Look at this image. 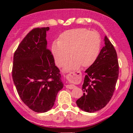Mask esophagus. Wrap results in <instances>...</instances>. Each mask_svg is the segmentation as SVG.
I'll return each mask as SVG.
<instances>
[{"label":"esophagus","instance_id":"34e87169","mask_svg":"<svg viewBox=\"0 0 133 133\" xmlns=\"http://www.w3.org/2000/svg\"><path fill=\"white\" fill-rule=\"evenodd\" d=\"M76 75V73H74V72H70V73H69L67 76H68V78H73ZM66 88H68V89H74V88H75V85H72V84L71 85H67Z\"/></svg>","mask_w":133,"mask_h":133}]
</instances>
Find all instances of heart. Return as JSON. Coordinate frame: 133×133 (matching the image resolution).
<instances>
[{
	"mask_svg": "<svg viewBox=\"0 0 133 133\" xmlns=\"http://www.w3.org/2000/svg\"><path fill=\"white\" fill-rule=\"evenodd\" d=\"M101 38L98 32L85 28L71 29L62 33L58 42H54L51 53L56 64L64 65L70 57V61L65 65L66 69H75L81 65L88 68L94 64L99 55Z\"/></svg>",
	"mask_w": 133,
	"mask_h": 133,
	"instance_id": "obj_1",
	"label": "heart"
}]
</instances>
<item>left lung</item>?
I'll return each instance as SVG.
<instances>
[{
	"label": "left lung",
	"mask_w": 133,
	"mask_h": 133,
	"mask_svg": "<svg viewBox=\"0 0 133 133\" xmlns=\"http://www.w3.org/2000/svg\"><path fill=\"white\" fill-rule=\"evenodd\" d=\"M105 46L96 61L86 71L83 96L76 100L83 111L94 112L104 108L112 98L118 78L119 65L116 51L105 36Z\"/></svg>",
	"instance_id": "8db88e82"
}]
</instances>
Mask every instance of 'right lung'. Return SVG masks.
Instances as JSON below:
<instances>
[{"label":"right lung","instance_id":"add662e5","mask_svg":"<svg viewBox=\"0 0 133 133\" xmlns=\"http://www.w3.org/2000/svg\"><path fill=\"white\" fill-rule=\"evenodd\" d=\"M46 28H36L20 43L13 56L12 77L22 101L32 111L45 112L63 88L60 70L47 48Z\"/></svg>","mask_w":133,"mask_h":133}]
</instances>
